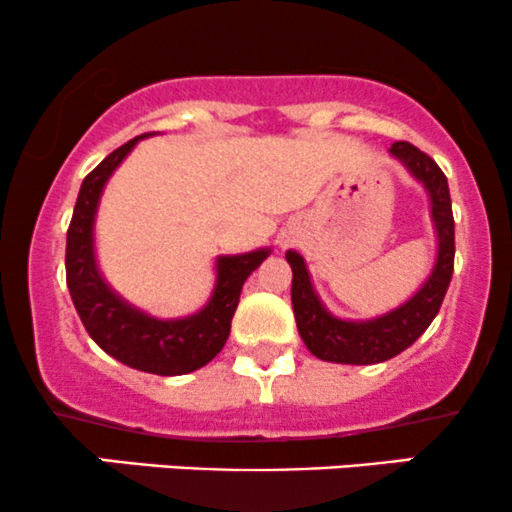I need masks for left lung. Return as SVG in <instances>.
Wrapping results in <instances>:
<instances>
[{
  "label": "left lung",
  "mask_w": 512,
  "mask_h": 512,
  "mask_svg": "<svg viewBox=\"0 0 512 512\" xmlns=\"http://www.w3.org/2000/svg\"><path fill=\"white\" fill-rule=\"evenodd\" d=\"M391 155H396L415 179L425 184L430 192L432 221L437 228L440 252H437V265L432 269L430 279L411 301L403 303L396 311L386 316L364 320V323H350L330 316L318 301L308 279L306 265L299 252H286V262L291 265L294 279H291V306H294L299 335L311 350V355L325 362L340 364H376L401 355L403 350L413 345L420 335L428 330L440 311L442 299L447 294L449 279L454 272V218L452 199L445 172L437 167L428 153L418 150L415 145L398 140L391 145Z\"/></svg>",
  "instance_id": "1"
}]
</instances>
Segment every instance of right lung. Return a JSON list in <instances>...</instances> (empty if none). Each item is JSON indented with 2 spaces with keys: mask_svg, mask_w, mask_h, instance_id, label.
Returning <instances> with one entry per match:
<instances>
[{
  "mask_svg": "<svg viewBox=\"0 0 512 512\" xmlns=\"http://www.w3.org/2000/svg\"><path fill=\"white\" fill-rule=\"evenodd\" d=\"M136 143L138 138L123 143L84 177L70 228H67V289L89 338L97 342L106 355L148 374H189L209 364L223 350L245 279L267 260L269 250L221 257L216 265L218 282L211 301L189 318L157 320L121 301L101 279L97 262H94L92 226L106 179Z\"/></svg>",
  "mask_w": 512,
  "mask_h": 512,
  "instance_id": "add662e5",
  "label": "right lung"
}]
</instances>
